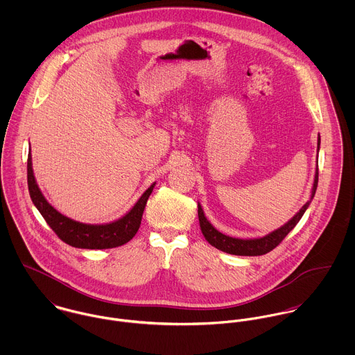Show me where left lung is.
<instances>
[{
    "label": "left lung",
    "instance_id": "8db88e82",
    "mask_svg": "<svg viewBox=\"0 0 355 355\" xmlns=\"http://www.w3.org/2000/svg\"><path fill=\"white\" fill-rule=\"evenodd\" d=\"M320 134L317 138V153L320 150ZM317 183H318V165L315 168V173H314V182H313V187L310 191V200L304 203V206L300 209V211H297L294 214V217H291L286 224H283L280 228L266 234L265 236L261 238H250V239H241V238H232L228 236L223 232H220L218 230H216L211 223L206 218L205 213H203L202 206L198 202V218H200V227L202 231V235L205 239L216 249L224 252V253L234 254V255H262V254L269 253L270 250H273L287 235L288 232L300 223V220L302 218L304 211L307 210L309 205L311 202V200L314 198L315 190H317Z\"/></svg>",
    "mask_w": 355,
    "mask_h": 355
}]
</instances>
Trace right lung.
<instances>
[{
	"label": "right lung",
	"mask_w": 355,
	"mask_h": 355,
	"mask_svg": "<svg viewBox=\"0 0 355 355\" xmlns=\"http://www.w3.org/2000/svg\"><path fill=\"white\" fill-rule=\"evenodd\" d=\"M27 183L31 201L57 236L72 248L92 250L119 248L135 236L141 227L145 206L155 186V183H153L132 209L121 218L106 224H86L64 216L45 198L34 176L31 153L27 159Z\"/></svg>",
	"instance_id": "1"
}]
</instances>
